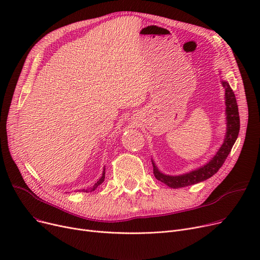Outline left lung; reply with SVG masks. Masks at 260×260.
<instances>
[{"instance_id":"8db88e82","label":"left lung","mask_w":260,"mask_h":260,"mask_svg":"<svg viewBox=\"0 0 260 260\" xmlns=\"http://www.w3.org/2000/svg\"><path fill=\"white\" fill-rule=\"evenodd\" d=\"M222 86L225 89V105H226V121H228V128L225 139L219 151L217 152L215 157L207 163L206 166L193 171L190 173L180 175V176H168L162 174L156 168L155 163L153 162L154 175L156 179L167 184L172 188H180L184 186L192 185L201 181L209 179L210 177L215 175L218 170H219L224 163L226 157L229 156L232 147H233L240 128V120L238 113V105L235 98V93L233 89L231 88L230 84L225 81H222Z\"/></svg>"}]
</instances>
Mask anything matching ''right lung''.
I'll list each match as a JSON object with an SVG mask.
<instances>
[{
    "label": "right lung",
    "instance_id": "add662e5",
    "mask_svg": "<svg viewBox=\"0 0 260 260\" xmlns=\"http://www.w3.org/2000/svg\"><path fill=\"white\" fill-rule=\"evenodd\" d=\"M104 178H105V169H104V171H103V174H102V177L101 178L97 181V183H94L93 185H92V187H90V188H88V189H82L83 190V192H86V193H88V192H92V190H94L95 188H97L103 181H104Z\"/></svg>",
    "mask_w": 260,
    "mask_h": 260
}]
</instances>
